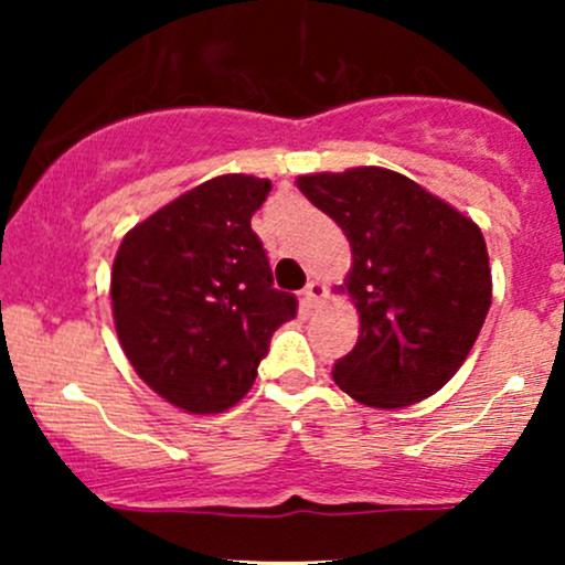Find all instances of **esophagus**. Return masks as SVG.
I'll return each mask as SVG.
<instances>
[{"label": "esophagus", "instance_id": "esophagus-1", "mask_svg": "<svg viewBox=\"0 0 565 565\" xmlns=\"http://www.w3.org/2000/svg\"><path fill=\"white\" fill-rule=\"evenodd\" d=\"M323 295H327V289H323L321 281H308V287L302 289L305 308H316L323 300Z\"/></svg>", "mask_w": 565, "mask_h": 565}]
</instances>
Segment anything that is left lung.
I'll return each instance as SVG.
<instances>
[{"label":"left lung","instance_id":"8db88e82","mask_svg":"<svg viewBox=\"0 0 565 565\" xmlns=\"http://www.w3.org/2000/svg\"><path fill=\"white\" fill-rule=\"evenodd\" d=\"M297 188L340 225L361 319L355 348L332 369L359 404L425 401L465 364L491 305L483 233L468 215L385 167L300 174Z\"/></svg>","mask_w":565,"mask_h":565}]
</instances>
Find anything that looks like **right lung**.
Listing matches in <instances>:
<instances>
[{
	"label": "right lung",
	"instance_id": "1",
	"mask_svg": "<svg viewBox=\"0 0 565 565\" xmlns=\"http://www.w3.org/2000/svg\"><path fill=\"white\" fill-rule=\"evenodd\" d=\"M270 180L220 174L127 231L111 270L119 345L138 377L188 414H220L255 385L270 337L295 319L249 220Z\"/></svg>",
	"mask_w": 565,
	"mask_h": 565
}]
</instances>
